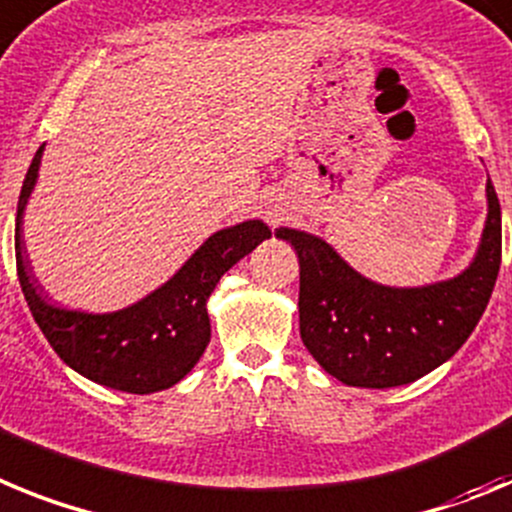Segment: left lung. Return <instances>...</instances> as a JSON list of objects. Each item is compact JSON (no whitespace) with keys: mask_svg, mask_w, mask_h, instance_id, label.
I'll return each mask as SVG.
<instances>
[{"mask_svg":"<svg viewBox=\"0 0 512 512\" xmlns=\"http://www.w3.org/2000/svg\"><path fill=\"white\" fill-rule=\"evenodd\" d=\"M487 203L474 262L451 281L422 288L379 286L319 237L275 231L299 255V330L314 361L342 384L366 389L410 384L446 363L477 327L500 270L502 221L492 182Z\"/></svg>","mask_w":512,"mask_h":512,"instance_id":"left-lung-1","label":"left lung"}]
</instances>
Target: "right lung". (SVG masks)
I'll list each match as a JSON object with an SVG mask.
<instances>
[{
	"label": "right lung",
	"mask_w": 512,
	"mask_h": 512,
	"mask_svg": "<svg viewBox=\"0 0 512 512\" xmlns=\"http://www.w3.org/2000/svg\"><path fill=\"white\" fill-rule=\"evenodd\" d=\"M41 154L43 146L35 151L22 182L15 221L17 278L33 319L61 361L95 384L128 394L170 389L188 376L211 340L206 301L219 278L262 239H270V229L262 221H244L216 231L175 278L128 309L113 314L59 309L35 286L22 244V213L33 193Z\"/></svg>",
	"instance_id": "add662e5"
}]
</instances>
